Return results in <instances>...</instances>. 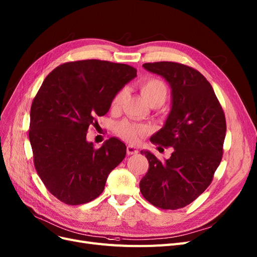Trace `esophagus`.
<instances>
[{
    "mask_svg": "<svg viewBox=\"0 0 257 257\" xmlns=\"http://www.w3.org/2000/svg\"><path fill=\"white\" fill-rule=\"evenodd\" d=\"M126 153H127V155H134V154L138 153V150L133 146H127L126 147Z\"/></svg>",
    "mask_w": 257,
    "mask_h": 257,
    "instance_id": "esophagus-1",
    "label": "esophagus"
}]
</instances>
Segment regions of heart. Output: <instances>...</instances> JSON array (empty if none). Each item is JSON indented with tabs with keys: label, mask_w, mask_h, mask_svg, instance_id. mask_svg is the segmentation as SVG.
I'll list each match as a JSON object with an SVG mask.
<instances>
[{
	"label": "heart",
	"mask_w": 257,
	"mask_h": 257,
	"mask_svg": "<svg viewBox=\"0 0 257 257\" xmlns=\"http://www.w3.org/2000/svg\"><path fill=\"white\" fill-rule=\"evenodd\" d=\"M139 88H140L141 93L144 95V98L147 100L149 104H152V103L162 104L165 102L168 95L167 85L159 78L150 77V78L143 79V81L139 83ZM124 96H125L124 89H120L119 91H117L111 100V104H110L111 108L112 109L119 108L120 105L122 104L123 99H124ZM116 133L118 134V136L127 141V143L136 144L140 140V138H143L147 134L148 127L144 124H140V123L123 120L116 125Z\"/></svg>",
	"instance_id": "b5f03b06"
}]
</instances>
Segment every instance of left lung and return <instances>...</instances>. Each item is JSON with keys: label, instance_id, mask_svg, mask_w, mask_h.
<instances>
[{"label": "left lung", "instance_id": "1", "mask_svg": "<svg viewBox=\"0 0 257 257\" xmlns=\"http://www.w3.org/2000/svg\"><path fill=\"white\" fill-rule=\"evenodd\" d=\"M144 68L162 75L171 86V111L151 143L174 150L165 161L140 152L149 162L140 191L156 207L183 208L205 191L222 159L224 111L213 87L198 70L173 61L147 63Z\"/></svg>", "mask_w": 257, "mask_h": 257}]
</instances>
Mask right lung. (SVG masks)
<instances>
[{
  "mask_svg": "<svg viewBox=\"0 0 257 257\" xmlns=\"http://www.w3.org/2000/svg\"><path fill=\"white\" fill-rule=\"evenodd\" d=\"M136 74L128 65L86 59L60 65L44 78L32 103L29 136L39 178L59 201L79 205L98 198L125 157L119 139L95 149L86 135Z\"/></svg>",
  "mask_w": 257,
  "mask_h": 257,
  "instance_id": "1",
  "label": "right lung"
}]
</instances>
